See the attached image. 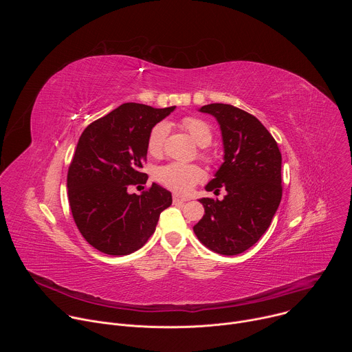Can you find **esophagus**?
Listing matches in <instances>:
<instances>
[{"label":"esophagus","instance_id":"1","mask_svg":"<svg viewBox=\"0 0 352 352\" xmlns=\"http://www.w3.org/2000/svg\"><path fill=\"white\" fill-rule=\"evenodd\" d=\"M186 197H184V196H179V195H174L173 196V202L177 205V204H184V202H186Z\"/></svg>","mask_w":352,"mask_h":352}]
</instances>
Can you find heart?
Masks as SVG:
<instances>
[{
	"instance_id": "1",
	"label": "heart",
	"mask_w": 352,
	"mask_h": 352,
	"mask_svg": "<svg viewBox=\"0 0 352 352\" xmlns=\"http://www.w3.org/2000/svg\"><path fill=\"white\" fill-rule=\"evenodd\" d=\"M182 126L189 132L193 140L199 146H208L212 142L213 133L208 122L196 117H185L182 120ZM168 135V124L162 121L157 122L148 132L147 136V150L148 153L159 156L163 152L164 142ZM205 157V152L202 153ZM156 178L164 186L178 192H189L196 184L204 181L205 173L202 168L195 164H182V163H170L160 167L156 173Z\"/></svg>"
}]
</instances>
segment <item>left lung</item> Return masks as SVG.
I'll return each instance as SVG.
<instances>
[{
	"mask_svg": "<svg viewBox=\"0 0 352 352\" xmlns=\"http://www.w3.org/2000/svg\"><path fill=\"white\" fill-rule=\"evenodd\" d=\"M199 111L213 116L221 129L224 163L206 190L224 199L202 197L205 216L195 224L197 239L213 252L232 256L255 245L269 228L283 196L281 153L263 124L231 104L213 103Z\"/></svg>",
	"mask_w": 352,
	"mask_h": 352,
	"instance_id": "1",
	"label": "left lung"
}]
</instances>
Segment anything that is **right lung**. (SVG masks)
Instances as JSON below:
<instances>
[{"label":"right lung","mask_w":352,"mask_h":352,"mask_svg":"<svg viewBox=\"0 0 352 352\" xmlns=\"http://www.w3.org/2000/svg\"><path fill=\"white\" fill-rule=\"evenodd\" d=\"M174 110L125 103L82 132L68 170V199L78 230L100 252L122 256L140 249L171 206V192L157 184L140 195L128 188L146 184L140 168L148 132Z\"/></svg>","instance_id":"obj_1"}]
</instances>
